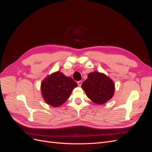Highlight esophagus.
I'll return each instance as SVG.
<instances>
[{"label": "esophagus", "mask_w": 152, "mask_h": 152, "mask_svg": "<svg viewBox=\"0 0 152 152\" xmlns=\"http://www.w3.org/2000/svg\"><path fill=\"white\" fill-rule=\"evenodd\" d=\"M82 80H80V81H78V82H77L78 86H79V87H80V86H81V85H82Z\"/></svg>", "instance_id": "1"}]
</instances>
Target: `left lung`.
Segmentation results:
<instances>
[{"label":"left lung","mask_w":152,"mask_h":152,"mask_svg":"<svg viewBox=\"0 0 152 152\" xmlns=\"http://www.w3.org/2000/svg\"><path fill=\"white\" fill-rule=\"evenodd\" d=\"M81 87L87 97L98 104L107 102L113 97L115 92L113 80L103 73L97 72L89 73Z\"/></svg>","instance_id":"obj_1"}]
</instances>
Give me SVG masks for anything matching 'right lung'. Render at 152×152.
<instances>
[{"instance_id":"1","label":"right lung","mask_w":152,"mask_h":152,"mask_svg":"<svg viewBox=\"0 0 152 152\" xmlns=\"http://www.w3.org/2000/svg\"><path fill=\"white\" fill-rule=\"evenodd\" d=\"M77 84L71 77L56 72L48 76L41 83V93L44 101L54 107L62 105L70 97Z\"/></svg>"}]
</instances>
